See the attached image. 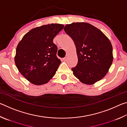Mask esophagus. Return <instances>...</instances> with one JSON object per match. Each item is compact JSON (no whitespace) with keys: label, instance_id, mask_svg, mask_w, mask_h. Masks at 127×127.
Returning <instances> with one entry per match:
<instances>
[{"label":"esophagus","instance_id":"esophagus-1","mask_svg":"<svg viewBox=\"0 0 127 127\" xmlns=\"http://www.w3.org/2000/svg\"><path fill=\"white\" fill-rule=\"evenodd\" d=\"M67 59H68V57H65V58H63V60L64 61H66Z\"/></svg>","mask_w":127,"mask_h":127}]
</instances>
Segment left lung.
<instances>
[{
  "mask_svg": "<svg viewBox=\"0 0 127 127\" xmlns=\"http://www.w3.org/2000/svg\"><path fill=\"white\" fill-rule=\"evenodd\" d=\"M64 30L76 47L78 63L72 68L74 76L87 85L101 79L113 61V47L109 38L88 23H72L66 25Z\"/></svg>",
  "mask_w": 127,
  "mask_h": 127,
  "instance_id": "obj_1",
  "label": "left lung"
}]
</instances>
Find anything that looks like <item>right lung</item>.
I'll return each mask as SVG.
<instances>
[{"label":"right lung","instance_id":"add662e5","mask_svg":"<svg viewBox=\"0 0 127 127\" xmlns=\"http://www.w3.org/2000/svg\"><path fill=\"white\" fill-rule=\"evenodd\" d=\"M64 25L52 23L34 28L23 36L16 49L14 61L22 76L35 85L45 84L54 76L61 60L53 39Z\"/></svg>","mask_w":127,"mask_h":127}]
</instances>
